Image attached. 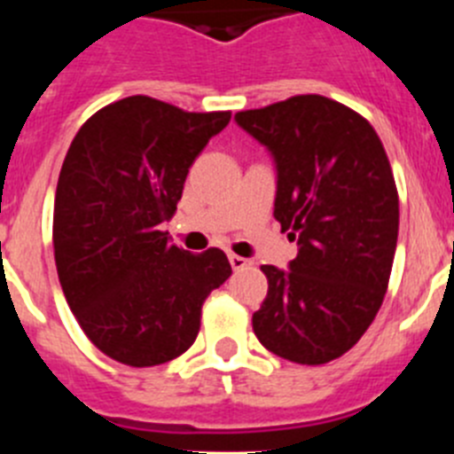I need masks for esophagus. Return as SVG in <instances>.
I'll return each instance as SVG.
<instances>
[{"label": "esophagus", "mask_w": 454, "mask_h": 454, "mask_svg": "<svg viewBox=\"0 0 454 454\" xmlns=\"http://www.w3.org/2000/svg\"><path fill=\"white\" fill-rule=\"evenodd\" d=\"M230 263H231V268H234V270H243V268L250 266L252 262H250V259H246V256H239V254H234V252H231Z\"/></svg>", "instance_id": "obj_1"}]
</instances>
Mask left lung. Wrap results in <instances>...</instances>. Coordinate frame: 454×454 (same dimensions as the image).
<instances>
[{
  "label": "left lung",
  "instance_id": "obj_1",
  "mask_svg": "<svg viewBox=\"0 0 454 454\" xmlns=\"http://www.w3.org/2000/svg\"><path fill=\"white\" fill-rule=\"evenodd\" d=\"M275 159V218L298 240L288 270L262 266L252 316L272 355L318 366L346 355L382 307L398 243V188L366 118L323 95L234 115Z\"/></svg>",
  "mask_w": 454,
  "mask_h": 454
}]
</instances>
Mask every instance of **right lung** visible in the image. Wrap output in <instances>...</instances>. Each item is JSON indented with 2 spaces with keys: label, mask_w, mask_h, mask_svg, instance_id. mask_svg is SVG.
Returning <instances> with one entry per match:
<instances>
[{
  "label": "right lung",
  "mask_w": 454,
  "mask_h": 454,
  "mask_svg": "<svg viewBox=\"0 0 454 454\" xmlns=\"http://www.w3.org/2000/svg\"><path fill=\"white\" fill-rule=\"evenodd\" d=\"M230 118L134 95L99 108L72 140L56 184V270L83 334L115 362L184 355L204 300L231 275L223 250L191 254L161 230L188 168Z\"/></svg>",
  "instance_id": "right-lung-1"
}]
</instances>
